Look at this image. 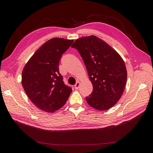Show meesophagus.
<instances>
[{"label": "esophagus", "mask_w": 153, "mask_h": 153, "mask_svg": "<svg viewBox=\"0 0 153 153\" xmlns=\"http://www.w3.org/2000/svg\"><path fill=\"white\" fill-rule=\"evenodd\" d=\"M79 86H80V82H77L76 84H75V89H78V87H79Z\"/></svg>", "instance_id": "esophagus-1"}]
</instances>
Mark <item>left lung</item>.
<instances>
[{"mask_svg": "<svg viewBox=\"0 0 153 153\" xmlns=\"http://www.w3.org/2000/svg\"><path fill=\"white\" fill-rule=\"evenodd\" d=\"M80 53L93 87L85 98L91 107L106 110L121 98L127 80L123 58L112 47L95 36L82 37L71 46Z\"/></svg>", "mask_w": 153, "mask_h": 153, "instance_id": "8db88e82", "label": "left lung"}]
</instances>
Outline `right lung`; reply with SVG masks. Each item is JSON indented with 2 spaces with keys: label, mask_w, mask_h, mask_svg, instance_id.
I'll return each mask as SVG.
<instances>
[{
  "label": "right lung",
  "mask_w": 153,
  "mask_h": 153,
  "mask_svg": "<svg viewBox=\"0 0 153 153\" xmlns=\"http://www.w3.org/2000/svg\"><path fill=\"white\" fill-rule=\"evenodd\" d=\"M73 40L54 38L45 42L26 63L22 84L30 101L47 112H54L65 105L72 92L64 84L59 64L62 53Z\"/></svg>",
  "instance_id": "1"
}]
</instances>
